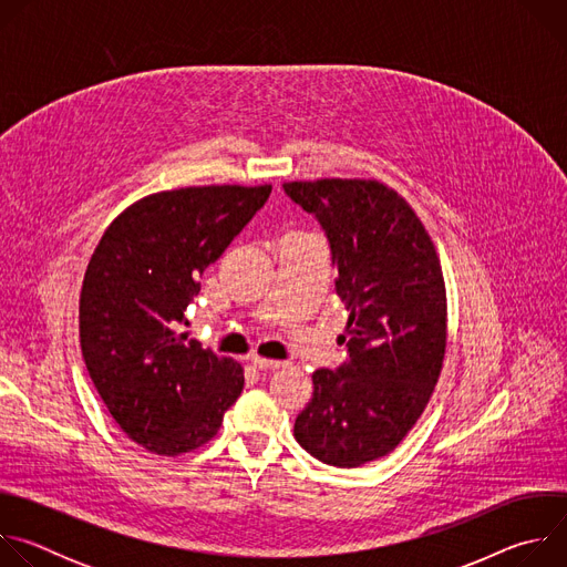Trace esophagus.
Masks as SVG:
<instances>
[{"mask_svg": "<svg viewBox=\"0 0 567 567\" xmlns=\"http://www.w3.org/2000/svg\"><path fill=\"white\" fill-rule=\"evenodd\" d=\"M251 365H254L256 370H262V372H271V370H278V368H280V361H271V359L254 357V359H251Z\"/></svg>", "mask_w": 567, "mask_h": 567, "instance_id": "esophagus-1", "label": "esophagus"}]
</instances>
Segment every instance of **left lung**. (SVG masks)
I'll return each instance as SVG.
<instances>
[{
  "label": "left lung",
  "mask_w": 567,
  "mask_h": 567,
  "mask_svg": "<svg viewBox=\"0 0 567 567\" xmlns=\"http://www.w3.org/2000/svg\"><path fill=\"white\" fill-rule=\"evenodd\" d=\"M326 230L337 296L350 309L348 359L311 374L293 435L316 460L354 468L390 453L424 413L446 348L440 258L415 210L365 179L282 184Z\"/></svg>",
  "instance_id": "8db88e82"
}]
</instances>
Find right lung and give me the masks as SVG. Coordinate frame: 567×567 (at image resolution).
I'll use <instances>...</instances> for the list:
<instances>
[{
	"instance_id": "right-lung-1",
	"label": "right lung",
	"mask_w": 567,
	"mask_h": 567,
	"mask_svg": "<svg viewBox=\"0 0 567 567\" xmlns=\"http://www.w3.org/2000/svg\"><path fill=\"white\" fill-rule=\"evenodd\" d=\"M271 186L156 193L101 237L80 291V348L110 415L136 444L179 455L206 444L245 388L241 365L188 341L199 276L265 206Z\"/></svg>"
}]
</instances>
